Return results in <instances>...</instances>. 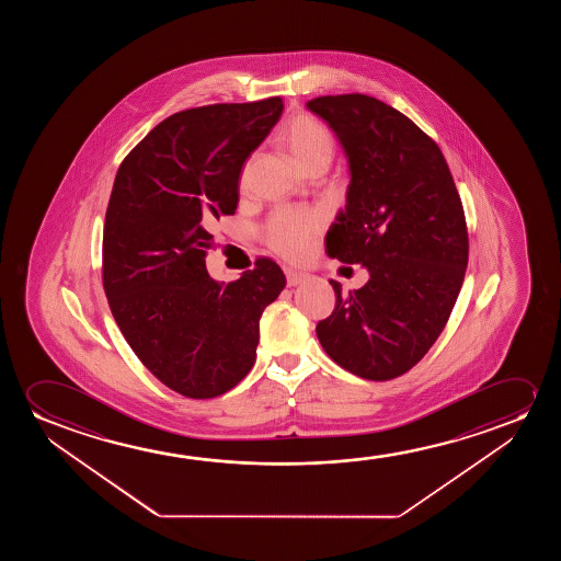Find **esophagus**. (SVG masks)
I'll list each match as a JSON object with an SVG mask.
<instances>
[{"instance_id": "34e87169", "label": "esophagus", "mask_w": 561, "mask_h": 561, "mask_svg": "<svg viewBox=\"0 0 561 561\" xmlns=\"http://www.w3.org/2000/svg\"><path fill=\"white\" fill-rule=\"evenodd\" d=\"M285 277H287V285L289 287H297V285L302 284V282H307V274H302V272H297V270L285 268Z\"/></svg>"}]
</instances>
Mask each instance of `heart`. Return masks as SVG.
Listing matches in <instances>:
<instances>
[{
    "instance_id": "obj_1",
    "label": "heart",
    "mask_w": 561,
    "mask_h": 561,
    "mask_svg": "<svg viewBox=\"0 0 561 561\" xmlns=\"http://www.w3.org/2000/svg\"><path fill=\"white\" fill-rule=\"evenodd\" d=\"M284 144L300 169L314 162L330 164L335 141L331 131L312 116L295 118L284 131ZM323 216L312 210H277L264 228V239L274 253L285 259H300L308 253L312 239L320 233Z\"/></svg>"
}]
</instances>
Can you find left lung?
I'll return each mask as SVG.
<instances>
[{"instance_id":"obj_1","label":"left lung","mask_w":561,"mask_h":561,"mask_svg":"<svg viewBox=\"0 0 561 561\" xmlns=\"http://www.w3.org/2000/svg\"><path fill=\"white\" fill-rule=\"evenodd\" d=\"M308 111L328 123L348 164L346 205L325 251L368 270L316 325L323 351L354 376L387 381L422 360L445 330L468 268L460 195L437 144L383 101L323 95Z\"/></svg>"}]
</instances>
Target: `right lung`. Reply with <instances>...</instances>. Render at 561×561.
Wrapping results in <instances>:
<instances>
[{"mask_svg": "<svg viewBox=\"0 0 561 561\" xmlns=\"http://www.w3.org/2000/svg\"><path fill=\"white\" fill-rule=\"evenodd\" d=\"M282 113L279 98L182 111L116 172L103 230L108 307L144 366L190 399L224 394L249 374L262 312L285 287L270 259L231 284L205 266V226L236 213L243 162Z\"/></svg>", "mask_w": 561, "mask_h": 561, "instance_id": "right-lung-1", "label": "right lung"}]
</instances>
